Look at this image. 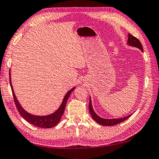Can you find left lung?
Listing matches in <instances>:
<instances>
[{
	"instance_id": "8db88e82",
	"label": "left lung",
	"mask_w": 159,
	"mask_h": 159,
	"mask_svg": "<svg viewBox=\"0 0 159 159\" xmlns=\"http://www.w3.org/2000/svg\"><path fill=\"white\" fill-rule=\"evenodd\" d=\"M128 44H129V46L136 47V48L141 49V51L143 52V47H142V45L140 41H139L137 38H136L135 36H134V35H132L130 34H129ZM89 108L90 113H91V116L93 118V120H96V121L99 124L103 125H108V126H110V125H115L116 124H120V123H121L123 121H124V120H125L126 119H128V118H129L132 115V114H131V115L128 116H126V117L121 118H114V119H105V118H101L94 112L93 108H92L91 98H90Z\"/></svg>"
}]
</instances>
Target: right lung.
Returning <instances> with one entry per match:
<instances>
[{"label":"right lung","instance_id":"obj_1","mask_svg":"<svg viewBox=\"0 0 159 159\" xmlns=\"http://www.w3.org/2000/svg\"><path fill=\"white\" fill-rule=\"evenodd\" d=\"M9 75H10V84H11V87L12 90V93H13L14 103H15L16 108H17V110L18 111V112L20 113L21 116L24 118L26 121L30 123V124L35 125V126L39 127V128L50 129V128L55 126V125H56L58 124L61 117H62L63 113H64L66 103H67L68 99L69 98L70 94L73 90L75 89V88H73L72 89H70V91L66 94L64 98H63V100L62 103H61V106L59 107L58 109L56 111V112H54L51 115L43 116H34L32 114H30V113H27L26 111L21 107L20 103H18L17 98H16V95L14 93V91L13 89V86H12L11 85V73H9Z\"/></svg>","mask_w":159,"mask_h":159}]
</instances>
